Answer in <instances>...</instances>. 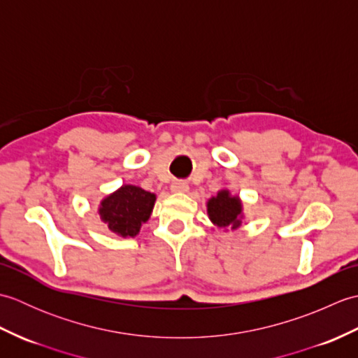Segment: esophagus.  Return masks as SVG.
Wrapping results in <instances>:
<instances>
[{"label":"esophagus","instance_id":"obj_1","mask_svg":"<svg viewBox=\"0 0 358 358\" xmlns=\"http://www.w3.org/2000/svg\"><path fill=\"white\" fill-rule=\"evenodd\" d=\"M171 191L175 194H185L189 191V186L186 181H173L171 185Z\"/></svg>","mask_w":358,"mask_h":358}]
</instances>
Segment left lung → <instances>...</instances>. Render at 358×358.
Returning a JSON list of instances; mask_svg holds the SVG:
<instances>
[{
  "label": "left lung",
  "mask_w": 358,
  "mask_h": 358,
  "mask_svg": "<svg viewBox=\"0 0 358 358\" xmlns=\"http://www.w3.org/2000/svg\"><path fill=\"white\" fill-rule=\"evenodd\" d=\"M206 208L212 224L223 231L238 229L245 218L241 199L238 195H232L229 189H220L217 195L208 200Z\"/></svg>",
  "instance_id": "obj_1"
}]
</instances>
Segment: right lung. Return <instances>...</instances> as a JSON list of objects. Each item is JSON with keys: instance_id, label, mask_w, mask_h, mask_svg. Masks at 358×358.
Segmentation results:
<instances>
[{"instance_id": "1", "label": "right lung", "mask_w": 358, "mask_h": 358, "mask_svg": "<svg viewBox=\"0 0 358 358\" xmlns=\"http://www.w3.org/2000/svg\"><path fill=\"white\" fill-rule=\"evenodd\" d=\"M157 195L140 186L123 185L98 204V215L112 234L134 238L152 215Z\"/></svg>"}]
</instances>
